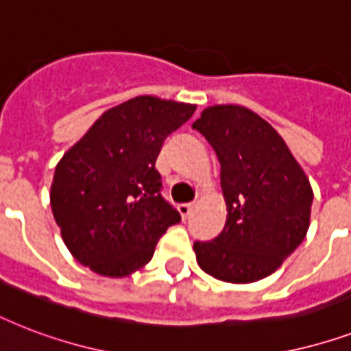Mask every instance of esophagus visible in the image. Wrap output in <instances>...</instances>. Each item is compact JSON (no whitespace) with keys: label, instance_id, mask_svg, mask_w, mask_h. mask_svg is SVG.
Segmentation results:
<instances>
[{"label":"esophagus","instance_id":"obj_1","mask_svg":"<svg viewBox=\"0 0 351 351\" xmlns=\"http://www.w3.org/2000/svg\"><path fill=\"white\" fill-rule=\"evenodd\" d=\"M178 211H180L182 219H189L193 211V204H180V206H178Z\"/></svg>","mask_w":351,"mask_h":351}]
</instances>
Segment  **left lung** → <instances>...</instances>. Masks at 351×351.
<instances>
[{"label": "left lung", "instance_id": "8db88e82", "mask_svg": "<svg viewBox=\"0 0 351 351\" xmlns=\"http://www.w3.org/2000/svg\"><path fill=\"white\" fill-rule=\"evenodd\" d=\"M193 129L217 153L228 208L219 237L195 242L198 264L224 282L261 280L304 240L313 202L310 180L282 136L245 107H208Z\"/></svg>", "mask_w": 351, "mask_h": 351}]
</instances>
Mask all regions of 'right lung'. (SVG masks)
<instances>
[{
    "label": "right lung",
    "instance_id": "right-lung-1",
    "mask_svg": "<svg viewBox=\"0 0 351 351\" xmlns=\"http://www.w3.org/2000/svg\"><path fill=\"white\" fill-rule=\"evenodd\" d=\"M193 112L195 106L138 96L104 112L63 154L51 206L76 261L106 277H125L153 258L162 234L180 222L154 162Z\"/></svg>",
    "mask_w": 351,
    "mask_h": 351
}]
</instances>
